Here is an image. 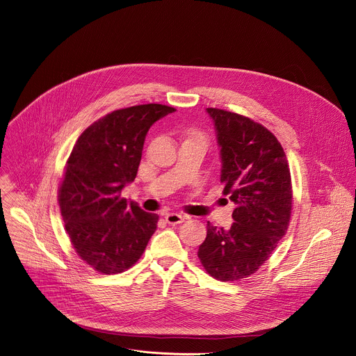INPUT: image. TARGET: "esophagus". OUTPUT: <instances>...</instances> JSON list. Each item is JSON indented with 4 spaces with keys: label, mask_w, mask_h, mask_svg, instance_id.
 <instances>
[{
    "label": "esophagus",
    "mask_w": 356,
    "mask_h": 356,
    "mask_svg": "<svg viewBox=\"0 0 356 356\" xmlns=\"http://www.w3.org/2000/svg\"><path fill=\"white\" fill-rule=\"evenodd\" d=\"M165 220L170 225H177V224H181L186 220V217L181 214H177V213H169L165 216Z\"/></svg>",
    "instance_id": "esophagus-1"
}]
</instances>
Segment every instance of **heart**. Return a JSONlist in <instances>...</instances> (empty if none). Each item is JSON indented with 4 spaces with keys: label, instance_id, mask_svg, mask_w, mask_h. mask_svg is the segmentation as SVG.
<instances>
[{
    "label": "heart",
    "instance_id": "b5f03b06",
    "mask_svg": "<svg viewBox=\"0 0 356 356\" xmlns=\"http://www.w3.org/2000/svg\"><path fill=\"white\" fill-rule=\"evenodd\" d=\"M193 136H198V138H202V135H201V134H194Z\"/></svg>",
    "mask_w": 356,
    "mask_h": 356
}]
</instances>
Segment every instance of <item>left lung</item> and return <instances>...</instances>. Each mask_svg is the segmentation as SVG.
<instances>
[{
	"mask_svg": "<svg viewBox=\"0 0 356 356\" xmlns=\"http://www.w3.org/2000/svg\"><path fill=\"white\" fill-rule=\"evenodd\" d=\"M221 147L224 195L235 204L228 231L207 222L198 259L221 282L255 273L277 248L291 216V177L277 138L253 120L207 108Z\"/></svg>",
	"mask_w": 356,
	"mask_h": 356,
	"instance_id": "1",
	"label": "left lung"
}]
</instances>
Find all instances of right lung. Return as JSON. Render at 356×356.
<instances>
[{
	"label": "right lung",
	"mask_w": 356,
	"mask_h": 356,
	"mask_svg": "<svg viewBox=\"0 0 356 356\" xmlns=\"http://www.w3.org/2000/svg\"><path fill=\"white\" fill-rule=\"evenodd\" d=\"M173 111L162 104L115 110L73 146L58 200L74 250L99 273L134 266L156 231L159 216L128 204L121 191L136 177L149 128Z\"/></svg>",
	"instance_id": "1"
}]
</instances>
